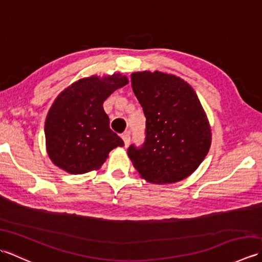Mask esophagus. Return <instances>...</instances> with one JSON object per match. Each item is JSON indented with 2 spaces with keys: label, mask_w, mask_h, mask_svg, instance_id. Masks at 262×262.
Returning a JSON list of instances; mask_svg holds the SVG:
<instances>
[{
  "label": "esophagus",
  "mask_w": 262,
  "mask_h": 262,
  "mask_svg": "<svg viewBox=\"0 0 262 262\" xmlns=\"http://www.w3.org/2000/svg\"><path fill=\"white\" fill-rule=\"evenodd\" d=\"M121 138H122V141H124L125 147H127L128 144H129V142H130V134H129V132H125L124 134L121 135Z\"/></svg>",
  "instance_id": "34e87169"
}]
</instances>
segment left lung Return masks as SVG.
<instances>
[{
    "label": "left lung",
    "instance_id": "1",
    "mask_svg": "<svg viewBox=\"0 0 262 262\" xmlns=\"http://www.w3.org/2000/svg\"><path fill=\"white\" fill-rule=\"evenodd\" d=\"M132 88L146 117L145 142L130 145L128 157L152 183H174L197 170L211 144V130L196 92L163 72H135Z\"/></svg>",
    "mask_w": 262,
    "mask_h": 262
}]
</instances>
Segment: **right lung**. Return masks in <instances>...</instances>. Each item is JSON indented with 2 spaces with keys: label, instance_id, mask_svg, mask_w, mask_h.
I'll return each mask as SVG.
<instances>
[{
  "label": "right lung",
  "instance_id": "obj_1",
  "mask_svg": "<svg viewBox=\"0 0 262 262\" xmlns=\"http://www.w3.org/2000/svg\"><path fill=\"white\" fill-rule=\"evenodd\" d=\"M126 84L127 76L120 73L92 75L58 94L45 121L46 149L55 165L71 174L88 173L101 168L111 149L124 146L110 129L102 104Z\"/></svg>",
  "mask_w": 262,
  "mask_h": 262
}]
</instances>
